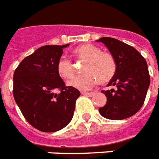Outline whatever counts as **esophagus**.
<instances>
[{"mask_svg":"<svg viewBox=\"0 0 159 159\" xmlns=\"http://www.w3.org/2000/svg\"><path fill=\"white\" fill-rule=\"evenodd\" d=\"M82 95H87V96H93V95H95V93L94 92H82Z\"/></svg>","mask_w":159,"mask_h":159,"instance_id":"obj_1","label":"esophagus"}]
</instances>
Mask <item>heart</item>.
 <instances>
[{
	"label": "heart",
	"instance_id": "obj_1",
	"mask_svg": "<svg viewBox=\"0 0 159 159\" xmlns=\"http://www.w3.org/2000/svg\"><path fill=\"white\" fill-rule=\"evenodd\" d=\"M73 53L79 59L85 60L83 67L84 74L74 77L68 82L69 86L84 91L93 88L97 81L106 84L114 77L116 63L110 52H101L93 44L84 43L75 48ZM56 68L58 75L64 80L70 79L74 75V65L66 56L59 58Z\"/></svg>",
	"mask_w": 159,
	"mask_h": 159
}]
</instances>
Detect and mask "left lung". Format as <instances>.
I'll return each instance as SVG.
<instances>
[{
  "label": "left lung",
  "instance_id": "8db88e82",
  "mask_svg": "<svg viewBox=\"0 0 159 159\" xmlns=\"http://www.w3.org/2000/svg\"><path fill=\"white\" fill-rule=\"evenodd\" d=\"M102 43L116 63V71L108 85L116 89L102 90L107 104L99 109L103 117L122 120L131 117L143 107L150 84L148 64L138 50L123 42L103 37L96 40Z\"/></svg>",
  "mask_w": 159,
  "mask_h": 159
}]
</instances>
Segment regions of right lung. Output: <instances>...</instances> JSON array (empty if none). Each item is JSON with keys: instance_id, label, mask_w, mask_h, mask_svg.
Wrapping results in <instances>:
<instances>
[{"instance_id": "add662e5", "label": "right lung", "mask_w": 159, "mask_h": 159, "mask_svg": "<svg viewBox=\"0 0 159 159\" xmlns=\"http://www.w3.org/2000/svg\"><path fill=\"white\" fill-rule=\"evenodd\" d=\"M65 45H45L19 64L13 75V96L25 119L36 129L53 132L72 120L80 92L65 86L57 63ZM57 89L59 93H56Z\"/></svg>"}]
</instances>
